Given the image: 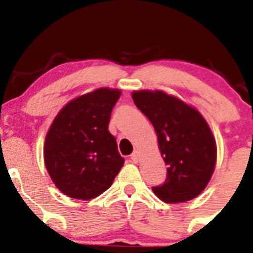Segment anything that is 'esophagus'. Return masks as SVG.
<instances>
[{"label": "esophagus", "instance_id": "esophagus-1", "mask_svg": "<svg viewBox=\"0 0 253 253\" xmlns=\"http://www.w3.org/2000/svg\"><path fill=\"white\" fill-rule=\"evenodd\" d=\"M139 158H141V154H139V152H134L133 154L131 155V159H132V162H133V163H138Z\"/></svg>", "mask_w": 253, "mask_h": 253}]
</instances>
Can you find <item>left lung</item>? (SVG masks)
Listing matches in <instances>:
<instances>
[{
  "mask_svg": "<svg viewBox=\"0 0 253 253\" xmlns=\"http://www.w3.org/2000/svg\"><path fill=\"white\" fill-rule=\"evenodd\" d=\"M137 108L152 122L168 177L153 192L167 203L193 200L207 187L216 163V143L208 122L192 105L163 90H133Z\"/></svg>",
  "mask_w": 253,
  "mask_h": 253,
  "instance_id": "obj_1",
  "label": "left lung"
}]
</instances>
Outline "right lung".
I'll list each match as a JSON object with an SVG mask.
<instances>
[{
    "label": "right lung",
    "mask_w": 253,
    "mask_h": 253,
    "mask_svg": "<svg viewBox=\"0 0 253 253\" xmlns=\"http://www.w3.org/2000/svg\"><path fill=\"white\" fill-rule=\"evenodd\" d=\"M120 89L98 88L68 101L53 119L44 143L51 180L66 196L88 201L105 192L124 167L109 132Z\"/></svg>",
    "instance_id": "right-lung-1"
}]
</instances>
